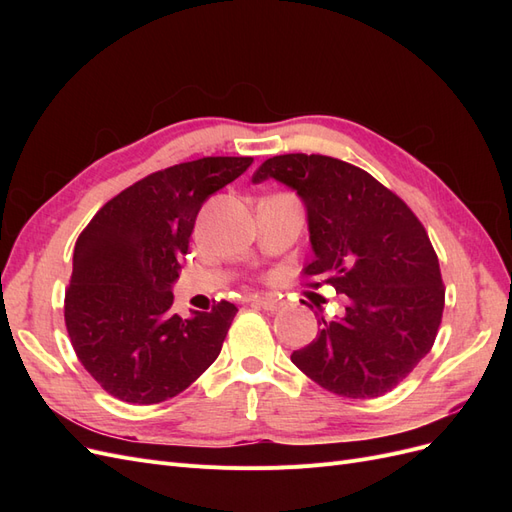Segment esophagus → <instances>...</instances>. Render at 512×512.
I'll use <instances>...</instances> for the list:
<instances>
[{
	"instance_id": "obj_1",
	"label": "esophagus",
	"mask_w": 512,
	"mask_h": 512,
	"mask_svg": "<svg viewBox=\"0 0 512 512\" xmlns=\"http://www.w3.org/2000/svg\"><path fill=\"white\" fill-rule=\"evenodd\" d=\"M252 305H258L265 309V312H277V309H282V301H277L273 297H252Z\"/></svg>"
}]
</instances>
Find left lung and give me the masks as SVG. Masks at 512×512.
I'll return each mask as SVG.
<instances>
[{"instance_id":"8db88e82","label":"left lung","mask_w":512,"mask_h":512,"mask_svg":"<svg viewBox=\"0 0 512 512\" xmlns=\"http://www.w3.org/2000/svg\"><path fill=\"white\" fill-rule=\"evenodd\" d=\"M282 181L307 209L314 260L309 288L346 294V314L318 318L312 344L292 352L307 378L335 395L393 391L436 342L444 309L440 262L412 209L363 168L329 156L286 153L252 181Z\"/></svg>"}]
</instances>
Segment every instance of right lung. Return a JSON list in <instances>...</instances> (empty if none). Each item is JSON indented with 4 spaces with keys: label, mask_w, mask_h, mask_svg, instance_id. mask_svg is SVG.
Instances as JSON below:
<instances>
[{
    "label": "right lung",
    "mask_w": 512,
    "mask_h": 512,
    "mask_svg": "<svg viewBox=\"0 0 512 512\" xmlns=\"http://www.w3.org/2000/svg\"><path fill=\"white\" fill-rule=\"evenodd\" d=\"M254 158H200L136 181L91 218L74 245L66 329L102 389L138 406L160 404L218 359L237 314L228 301L181 318L170 312L181 256L205 200Z\"/></svg>",
    "instance_id": "right-lung-1"
}]
</instances>
